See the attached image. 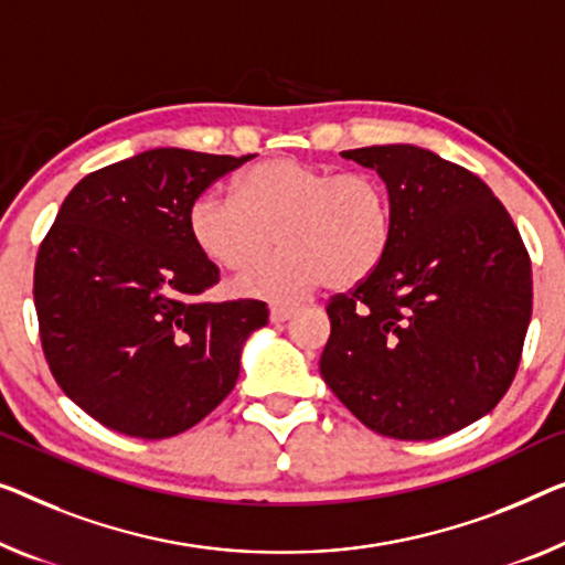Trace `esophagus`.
Returning a JSON list of instances; mask_svg holds the SVG:
<instances>
[{"instance_id":"esophagus-1","label":"esophagus","mask_w":565,"mask_h":565,"mask_svg":"<svg viewBox=\"0 0 565 565\" xmlns=\"http://www.w3.org/2000/svg\"><path fill=\"white\" fill-rule=\"evenodd\" d=\"M297 315V309L294 307H274L271 309V322L274 324H281V322H289V319Z\"/></svg>"}]
</instances>
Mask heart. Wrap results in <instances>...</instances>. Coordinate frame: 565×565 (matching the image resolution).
<instances>
[{
    "label": "heart",
    "mask_w": 565,
    "mask_h": 565,
    "mask_svg": "<svg viewBox=\"0 0 565 565\" xmlns=\"http://www.w3.org/2000/svg\"><path fill=\"white\" fill-rule=\"evenodd\" d=\"M190 235L210 264L241 271L281 239L286 252L238 276L235 289L291 305L322 289H355L385 264L395 215L370 172H340L297 157L264 159L235 180V198L210 190L190 207Z\"/></svg>",
    "instance_id": "heart-1"
}]
</instances>
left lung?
Listing matches in <instances>:
<instances>
[{
    "label": "left lung",
    "mask_w": 565,
    "mask_h": 565,
    "mask_svg": "<svg viewBox=\"0 0 565 565\" xmlns=\"http://www.w3.org/2000/svg\"><path fill=\"white\" fill-rule=\"evenodd\" d=\"M385 182V264L327 305L324 383L352 416L401 441L441 439L498 406L533 311L523 238L465 167L414 145L342 151Z\"/></svg>",
    "instance_id": "left-lung-1"
}]
</instances>
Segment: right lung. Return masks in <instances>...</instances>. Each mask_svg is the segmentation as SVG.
<instances>
[{"mask_svg":"<svg viewBox=\"0 0 565 565\" xmlns=\"http://www.w3.org/2000/svg\"><path fill=\"white\" fill-rule=\"evenodd\" d=\"M254 154L149 149L83 177L35 264L50 373L114 431L170 439L235 388L264 301H202L221 281L190 235V207Z\"/></svg>","mask_w":565,"mask_h":565,"instance_id":"obj_1","label":"right lung"}]
</instances>
